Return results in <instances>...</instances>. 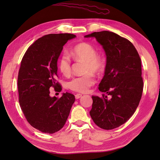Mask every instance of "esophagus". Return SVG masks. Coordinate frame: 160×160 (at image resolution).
Returning <instances> with one entry per match:
<instances>
[{
  "label": "esophagus",
  "instance_id": "34e87169",
  "mask_svg": "<svg viewBox=\"0 0 160 160\" xmlns=\"http://www.w3.org/2000/svg\"><path fill=\"white\" fill-rule=\"evenodd\" d=\"M82 97V94H75V99H79L80 97Z\"/></svg>",
  "mask_w": 160,
  "mask_h": 160
}]
</instances>
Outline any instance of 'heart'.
I'll return each mask as SVG.
<instances>
[{"label": "heart", "mask_w": 160, "mask_h": 160, "mask_svg": "<svg viewBox=\"0 0 160 160\" xmlns=\"http://www.w3.org/2000/svg\"><path fill=\"white\" fill-rule=\"evenodd\" d=\"M70 54L75 60L85 61V75L76 76L68 83L70 90L80 93L88 92L89 89L95 83L93 74L99 73L104 68V61L101 56L97 53L96 48L89 43L82 42L75 46L70 51ZM58 66L64 76H69L72 72L71 61L67 53L62 54L58 59Z\"/></svg>", "instance_id": "heart-1"}]
</instances>
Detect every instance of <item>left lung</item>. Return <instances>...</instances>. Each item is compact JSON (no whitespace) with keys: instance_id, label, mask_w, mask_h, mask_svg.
Instances as JSON below:
<instances>
[{"instance_id":"8db88e82","label":"left lung","mask_w":160,"mask_h":160,"mask_svg":"<svg viewBox=\"0 0 160 160\" xmlns=\"http://www.w3.org/2000/svg\"><path fill=\"white\" fill-rule=\"evenodd\" d=\"M85 37L95 38L106 52L104 76L98 88L111 96L92 97L90 114L99 128L114 129L125 123L138 107L143 90L141 59L129 40L113 32H95Z\"/></svg>"}]
</instances>
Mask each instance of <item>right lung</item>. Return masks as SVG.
Masks as SVG:
<instances>
[{
	"label": "right lung",
	"mask_w": 160,
	"mask_h": 160,
	"mask_svg": "<svg viewBox=\"0 0 160 160\" xmlns=\"http://www.w3.org/2000/svg\"><path fill=\"white\" fill-rule=\"evenodd\" d=\"M72 34H49L36 40L24 54L18 77L19 103L30 125L46 133L63 128L75 102L69 92L51 97L49 90H62L56 78L57 61L63 47Z\"/></svg>",
	"instance_id": "right-lung-1"
}]
</instances>
